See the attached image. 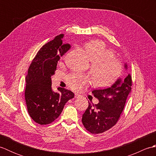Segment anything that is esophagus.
Wrapping results in <instances>:
<instances>
[{"label": "esophagus", "instance_id": "34e87169", "mask_svg": "<svg viewBox=\"0 0 156 156\" xmlns=\"http://www.w3.org/2000/svg\"><path fill=\"white\" fill-rule=\"evenodd\" d=\"M80 97V94H78L77 93H75V98H79Z\"/></svg>", "mask_w": 156, "mask_h": 156}]
</instances>
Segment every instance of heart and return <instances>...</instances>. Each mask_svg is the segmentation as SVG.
I'll return each mask as SVG.
<instances>
[{
    "label": "heart",
    "instance_id": "b5f03b06",
    "mask_svg": "<svg viewBox=\"0 0 156 156\" xmlns=\"http://www.w3.org/2000/svg\"><path fill=\"white\" fill-rule=\"evenodd\" d=\"M85 51L92 64L90 72L94 83L99 87H107L113 84L121 76L122 64L115 57V52L107 48L103 41H92L84 45ZM68 82L72 88L79 90L89 83L84 74H72L68 76Z\"/></svg>",
    "mask_w": 156,
    "mask_h": 156
}]
</instances>
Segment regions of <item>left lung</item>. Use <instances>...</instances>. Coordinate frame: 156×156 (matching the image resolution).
I'll return each mask as SVG.
<instances>
[{
    "label": "left lung",
    "mask_w": 156,
    "mask_h": 156,
    "mask_svg": "<svg viewBox=\"0 0 156 156\" xmlns=\"http://www.w3.org/2000/svg\"><path fill=\"white\" fill-rule=\"evenodd\" d=\"M125 68L127 69V64ZM131 86V76L128 74L122 80L117 79L111 87L92 90L99 102L94 105L88 102V107L82 118L86 129L92 134H98L113 127L123 111Z\"/></svg>",
    "instance_id": "1"
}]
</instances>
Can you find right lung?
Masks as SVG:
<instances>
[{
  "label": "right lung",
  "mask_w": 156,
  "mask_h": 156,
  "mask_svg": "<svg viewBox=\"0 0 156 156\" xmlns=\"http://www.w3.org/2000/svg\"><path fill=\"white\" fill-rule=\"evenodd\" d=\"M64 34H60L45 44L39 49L29 66L26 76L25 102L31 119L39 125L54 121L62 113L65 104L74 98V94L64 88L59 92L51 88V76L57 68L60 57L71 46L62 44Z\"/></svg>",
  "instance_id": "right-lung-1"
}]
</instances>
